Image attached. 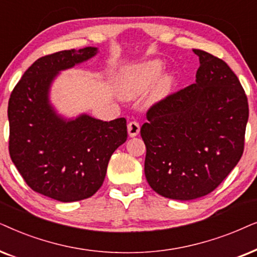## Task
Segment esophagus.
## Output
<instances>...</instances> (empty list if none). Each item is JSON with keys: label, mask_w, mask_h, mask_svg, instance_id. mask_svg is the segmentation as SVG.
I'll return each instance as SVG.
<instances>
[{"label": "esophagus", "mask_w": 257, "mask_h": 257, "mask_svg": "<svg viewBox=\"0 0 257 257\" xmlns=\"http://www.w3.org/2000/svg\"><path fill=\"white\" fill-rule=\"evenodd\" d=\"M140 133V124L136 121L128 123V134L131 138H135Z\"/></svg>", "instance_id": "obj_1"}]
</instances>
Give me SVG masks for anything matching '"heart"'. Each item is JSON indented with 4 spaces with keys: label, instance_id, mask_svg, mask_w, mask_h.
<instances>
[{
    "label": "heart",
    "instance_id": "heart-1",
    "mask_svg": "<svg viewBox=\"0 0 257 257\" xmlns=\"http://www.w3.org/2000/svg\"><path fill=\"white\" fill-rule=\"evenodd\" d=\"M162 71L163 62L160 60H149L138 64L126 66L119 70L116 77V91L119 96L125 100L138 97L146 93L155 83ZM174 84H175V77L170 74L164 75L154 87L150 94V101L157 102L162 100L167 95H169Z\"/></svg>",
    "mask_w": 257,
    "mask_h": 257
}]
</instances>
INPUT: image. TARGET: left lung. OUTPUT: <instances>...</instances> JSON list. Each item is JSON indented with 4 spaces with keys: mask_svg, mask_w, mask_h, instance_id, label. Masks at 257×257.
Listing matches in <instances>:
<instances>
[{
    "mask_svg": "<svg viewBox=\"0 0 257 257\" xmlns=\"http://www.w3.org/2000/svg\"><path fill=\"white\" fill-rule=\"evenodd\" d=\"M196 81L153 105L141 128L145 174L161 196L189 201L216 189L240 161L248 100L228 64L207 51Z\"/></svg>",
    "mask_w": 257,
    "mask_h": 257,
    "instance_id": "left-lung-1",
    "label": "left lung"
}]
</instances>
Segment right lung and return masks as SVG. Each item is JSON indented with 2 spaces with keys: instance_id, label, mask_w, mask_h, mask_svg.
Listing matches in <instances>:
<instances>
[{
  "instance_id": "obj_1",
  "label": "right lung",
  "mask_w": 257,
  "mask_h": 257,
  "mask_svg": "<svg viewBox=\"0 0 257 257\" xmlns=\"http://www.w3.org/2000/svg\"><path fill=\"white\" fill-rule=\"evenodd\" d=\"M96 47L62 50L36 60L9 98V153L26 183L60 202L96 193L112 153L126 141L124 117L102 121L82 114L67 117L50 100L61 71L87 62Z\"/></svg>"
}]
</instances>
